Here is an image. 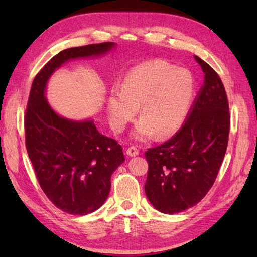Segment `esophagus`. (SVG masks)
Listing matches in <instances>:
<instances>
[{"label":"esophagus","mask_w":257,"mask_h":257,"mask_svg":"<svg viewBox=\"0 0 257 257\" xmlns=\"http://www.w3.org/2000/svg\"><path fill=\"white\" fill-rule=\"evenodd\" d=\"M125 154H127L129 157H135V156H138L139 155V149L137 147L132 146L129 147V148L125 150Z\"/></svg>","instance_id":"esophagus-1"}]
</instances>
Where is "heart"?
<instances>
[{
	"label": "heart",
	"mask_w": 257,
	"mask_h": 257,
	"mask_svg": "<svg viewBox=\"0 0 257 257\" xmlns=\"http://www.w3.org/2000/svg\"><path fill=\"white\" fill-rule=\"evenodd\" d=\"M195 91L193 76L165 61L139 65L124 76L120 87L113 86L107 98L109 121L121 132L138 108L140 120L133 137L165 138L179 130L188 116Z\"/></svg>",
	"instance_id": "1"
}]
</instances>
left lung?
Listing matches in <instances>:
<instances>
[{
	"mask_svg": "<svg viewBox=\"0 0 257 257\" xmlns=\"http://www.w3.org/2000/svg\"><path fill=\"white\" fill-rule=\"evenodd\" d=\"M204 84L181 129L146 151L149 169L145 192L158 211L174 214L192 207L214 183L224 159L231 116L220 76L198 56Z\"/></svg>",
	"mask_w": 257,
	"mask_h": 257,
	"instance_id": "left-lung-1",
	"label": "left lung"
}]
</instances>
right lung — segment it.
<instances>
[{"label": "right lung", "instance_id": "right-lung-1", "mask_svg": "<svg viewBox=\"0 0 257 257\" xmlns=\"http://www.w3.org/2000/svg\"><path fill=\"white\" fill-rule=\"evenodd\" d=\"M114 43L72 47L54 56L35 76L25 111V146L37 181L52 203L74 215L103 204L110 178L124 161L116 140L98 132L92 120L73 121L53 110L44 96L54 70L69 59L99 56Z\"/></svg>", "mask_w": 257, "mask_h": 257}]
</instances>
